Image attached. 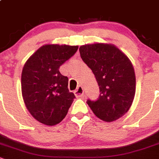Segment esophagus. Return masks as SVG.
I'll return each instance as SVG.
<instances>
[{
  "mask_svg": "<svg viewBox=\"0 0 159 159\" xmlns=\"http://www.w3.org/2000/svg\"><path fill=\"white\" fill-rule=\"evenodd\" d=\"M74 94H75V97L76 98H82L84 95V88L82 87H79L75 91H74Z\"/></svg>",
  "mask_w": 159,
  "mask_h": 159,
  "instance_id": "esophagus-1",
  "label": "esophagus"
}]
</instances>
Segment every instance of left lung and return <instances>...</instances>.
I'll use <instances>...</instances> for the list:
<instances>
[{
	"label": "left lung",
	"instance_id": "1",
	"mask_svg": "<svg viewBox=\"0 0 159 159\" xmlns=\"http://www.w3.org/2000/svg\"><path fill=\"white\" fill-rule=\"evenodd\" d=\"M80 57L92 70L100 89L97 101L87 104L97 117L112 122L129 111L136 94L133 65L125 53L113 44L94 43L80 47Z\"/></svg>",
	"mask_w": 159,
	"mask_h": 159
}]
</instances>
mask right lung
I'll list each match as a JSON object with an SVG mask.
<instances>
[{"instance_id": "right-lung-1", "label": "right lung", "mask_w": 159, "mask_h": 159, "mask_svg": "<svg viewBox=\"0 0 159 159\" xmlns=\"http://www.w3.org/2000/svg\"><path fill=\"white\" fill-rule=\"evenodd\" d=\"M78 46L47 44L26 61L21 75L23 102L34 119L45 125L59 124L67 115L75 95L69 92L68 79L59 72Z\"/></svg>"}]
</instances>
